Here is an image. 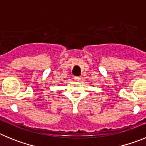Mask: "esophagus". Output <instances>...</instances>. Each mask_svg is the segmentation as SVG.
I'll use <instances>...</instances> for the list:
<instances>
[{
  "instance_id": "obj_1",
  "label": "esophagus",
  "mask_w": 146,
  "mask_h": 146,
  "mask_svg": "<svg viewBox=\"0 0 146 146\" xmlns=\"http://www.w3.org/2000/svg\"><path fill=\"white\" fill-rule=\"evenodd\" d=\"M80 77H74V81H76V82H79V81H80Z\"/></svg>"
}]
</instances>
